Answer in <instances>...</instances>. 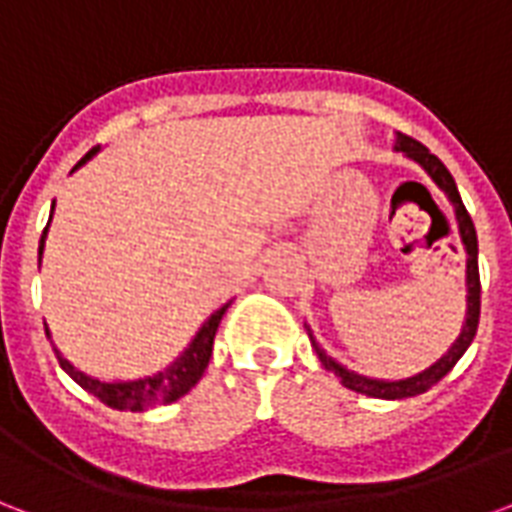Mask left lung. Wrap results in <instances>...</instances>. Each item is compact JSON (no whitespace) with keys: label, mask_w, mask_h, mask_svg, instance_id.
<instances>
[{"label":"left lung","mask_w":512,"mask_h":512,"mask_svg":"<svg viewBox=\"0 0 512 512\" xmlns=\"http://www.w3.org/2000/svg\"><path fill=\"white\" fill-rule=\"evenodd\" d=\"M397 151H402L405 156H410L413 161H418L421 167L429 172V178L437 183V186L443 188L448 199L456 207V221H459V232H461V242H464V248H467V288H470V297H467V321H464V329H461L459 340L451 345V351L445 353L443 359L434 361L432 367L424 372H418L413 378L405 380H372L364 378V375H356V372L345 370L343 364H337L332 356H326L318 343H315L313 337H310V343H313L315 353H318V359L324 364L326 370L334 372V378L340 380L345 388H351V391H359V394H367V397H378V399H405V397H418V394H424L434 383H440V380L453 370V364L464 356V351L470 348L472 337L478 332V321H480V275H478V234H475V224H472L470 213H467V207L461 202L459 197V188L453 183L451 172L445 169V164L434 153H429L426 145H421L413 137H407V134H399L397 140Z\"/></svg>","instance_id":"1"}]
</instances>
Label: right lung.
I'll return each instance as SVG.
<instances>
[{"label":"right lung","instance_id":"1","mask_svg":"<svg viewBox=\"0 0 512 512\" xmlns=\"http://www.w3.org/2000/svg\"><path fill=\"white\" fill-rule=\"evenodd\" d=\"M96 153V148L83 156V159L75 164V169L80 164H86L91 156ZM45 234H48V226H45V232H42L40 240V253L42 245H45ZM224 305L221 310H215L210 318H207V324L199 329V334L194 337V343L188 345V351L180 356L172 367H167L159 375H153V378L145 380H129V383H102V380L86 378L83 372H78L69 361H64L59 356L61 370L67 372L69 378L75 380L80 388H86L88 394H94L99 402H105L107 407H113V410H148V407L164 405V402H175L183 394H188L191 388L197 386V380L205 375L207 370V361L213 356V340L215 332H218V324H221V318L226 313Z\"/></svg>","mask_w":512,"mask_h":512}]
</instances>
